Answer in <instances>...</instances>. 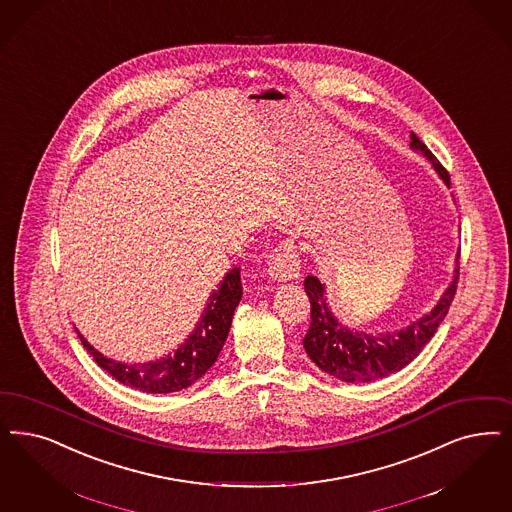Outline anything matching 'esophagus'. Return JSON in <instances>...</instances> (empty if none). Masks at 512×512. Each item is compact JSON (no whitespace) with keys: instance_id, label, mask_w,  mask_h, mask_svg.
Returning a JSON list of instances; mask_svg holds the SVG:
<instances>
[{"instance_id":"esophagus-1","label":"esophagus","mask_w":512,"mask_h":512,"mask_svg":"<svg viewBox=\"0 0 512 512\" xmlns=\"http://www.w3.org/2000/svg\"><path fill=\"white\" fill-rule=\"evenodd\" d=\"M268 274L276 282H291L299 278L300 259L297 247L291 242H283L276 247L268 259Z\"/></svg>"}]
</instances>
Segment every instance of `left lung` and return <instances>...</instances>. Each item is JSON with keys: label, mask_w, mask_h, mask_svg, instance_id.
I'll list each match as a JSON object with an SVG mask.
<instances>
[{"label": "left lung", "mask_w": 512, "mask_h": 512, "mask_svg": "<svg viewBox=\"0 0 512 512\" xmlns=\"http://www.w3.org/2000/svg\"><path fill=\"white\" fill-rule=\"evenodd\" d=\"M410 149L429 160L444 185L450 187L448 172L414 132H410ZM458 259L459 251L452 282L448 283L433 310L403 329L386 333H367L344 325L329 306L325 283L316 276H306L304 289L310 299V329L302 344L308 357L321 371L352 384L374 382L405 369L420 355L448 314L458 285Z\"/></svg>", "instance_id": "1"}]
</instances>
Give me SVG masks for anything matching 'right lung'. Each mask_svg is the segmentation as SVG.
Here are the masks:
<instances>
[{"instance_id":"right-lung-1","label":"right lung","mask_w":512,"mask_h":512,"mask_svg":"<svg viewBox=\"0 0 512 512\" xmlns=\"http://www.w3.org/2000/svg\"><path fill=\"white\" fill-rule=\"evenodd\" d=\"M240 300V266H234L208 297L202 316L194 325L193 333L185 338V342L179 344L176 352L147 363L115 361L89 344V340L79 333L77 327L75 331L87 352L94 357V361L115 380L128 388L140 389L143 393L166 395L193 386L217 361L229 336L232 316Z\"/></svg>"}]
</instances>
